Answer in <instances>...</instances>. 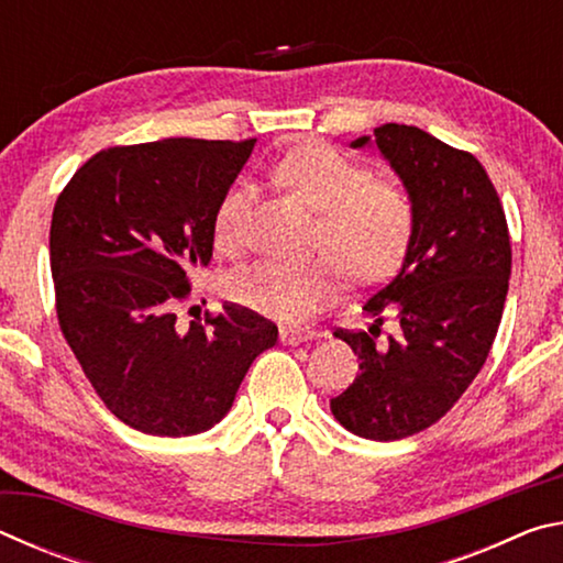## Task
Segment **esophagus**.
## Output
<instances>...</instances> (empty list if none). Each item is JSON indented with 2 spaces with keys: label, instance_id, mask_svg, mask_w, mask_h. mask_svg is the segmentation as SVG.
<instances>
[{
  "label": "esophagus",
  "instance_id": "esophagus-1",
  "mask_svg": "<svg viewBox=\"0 0 563 563\" xmlns=\"http://www.w3.org/2000/svg\"><path fill=\"white\" fill-rule=\"evenodd\" d=\"M316 338H320V332L316 330H280L283 345H300V342H308Z\"/></svg>",
  "mask_w": 563,
  "mask_h": 563
}]
</instances>
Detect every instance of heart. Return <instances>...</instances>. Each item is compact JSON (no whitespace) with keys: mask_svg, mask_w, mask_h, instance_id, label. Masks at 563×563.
Returning <instances> with one entry per match:
<instances>
[{"mask_svg":"<svg viewBox=\"0 0 563 563\" xmlns=\"http://www.w3.org/2000/svg\"><path fill=\"white\" fill-rule=\"evenodd\" d=\"M273 178L312 211L320 213L316 243L330 255L290 263L265 258L233 273L228 295L245 308L280 322H302L338 288L342 268L352 280L369 283L395 271L412 235L415 211L407 190L393 180H377L330 144L310 141L283 154ZM255 188L243 180L218 203L213 218L216 245L235 253L245 243Z\"/></svg>","mask_w":563,"mask_h":563,"instance_id":"heart-1","label":"heart"}]
</instances>
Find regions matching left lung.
<instances>
[{"instance_id": "left-lung-1", "label": "left lung", "mask_w": 563, "mask_h": 563, "mask_svg": "<svg viewBox=\"0 0 563 563\" xmlns=\"http://www.w3.org/2000/svg\"><path fill=\"white\" fill-rule=\"evenodd\" d=\"M377 146L412 198L402 265L362 310L367 330H338L360 375L330 399L338 422L375 442L405 440L454 407L497 338L511 275L507 218L487 170L417 126L385 123L352 148ZM394 316L396 332L382 338Z\"/></svg>"}]
</instances>
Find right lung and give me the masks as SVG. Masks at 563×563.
<instances>
[{
    "instance_id": "add662e5",
    "label": "right lung",
    "mask_w": 563,
    "mask_h": 563,
    "mask_svg": "<svg viewBox=\"0 0 563 563\" xmlns=\"http://www.w3.org/2000/svg\"><path fill=\"white\" fill-rule=\"evenodd\" d=\"M255 139H164L99 151L56 198L59 328L101 402L133 430L188 437L233 407L278 328L241 305L180 325L188 275L213 258L218 203Z\"/></svg>"
}]
</instances>
